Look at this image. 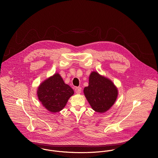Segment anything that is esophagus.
<instances>
[{"label":"esophagus","instance_id":"1","mask_svg":"<svg viewBox=\"0 0 158 158\" xmlns=\"http://www.w3.org/2000/svg\"><path fill=\"white\" fill-rule=\"evenodd\" d=\"M75 92L77 94H80L81 92V88L80 87H76L75 89Z\"/></svg>","mask_w":158,"mask_h":158}]
</instances>
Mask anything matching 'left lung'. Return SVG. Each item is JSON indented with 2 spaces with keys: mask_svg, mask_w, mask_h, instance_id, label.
Listing matches in <instances>:
<instances>
[{
  "mask_svg": "<svg viewBox=\"0 0 158 158\" xmlns=\"http://www.w3.org/2000/svg\"><path fill=\"white\" fill-rule=\"evenodd\" d=\"M83 91L90 106L97 113H103L110 110L118 95L117 88L113 81L95 71L90 73L89 86Z\"/></svg>",
  "mask_w": 158,
  "mask_h": 158,
  "instance_id": "1",
  "label": "left lung"
}]
</instances>
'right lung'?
<instances>
[{
    "label": "right lung",
    "mask_w": 158,
    "mask_h": 158,
    "mask_svg": "<svg viewBox=\"0 0 158 158\" xmlns=\"http://www.w3.org/2000/svg\"><path fill=\"white\" fill-rule=\"evenodd\" d=\"M39 100L48 111L57 113L66 106L73 90L66 84L58 73L44 81L37 90Z\"/></svg>",
    "instance_id": "1"
}]
</instances>
